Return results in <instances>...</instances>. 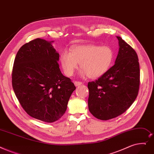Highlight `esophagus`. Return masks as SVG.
Wrapping results in <instances>:
<instances>
[{
	"instance_id": "1",
	"label": "esophagus",
	"mask_w": 154,
	"mask_h": 154,
	"mask_svg": "<svg viewBox=\"0 0 154 154\" xmlns=\"http://www.w3.org/2000/svg\"><path fill=\"white\" fill-rule=\"evenodd\" d=\"M74 84L75 86H79V85H81L83 84L82 82H79V81H75L74 82Z\"/></svg>"
}]
</instances>
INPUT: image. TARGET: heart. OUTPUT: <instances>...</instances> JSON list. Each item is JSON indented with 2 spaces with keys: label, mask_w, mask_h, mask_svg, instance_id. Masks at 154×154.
<instances>
[{
  "label": "heart",
  "mask_w": 154,
  "mask_h": 154,
  "mask_svg": "<svg viewBox=\"0 0 154 154\" xmlns=\"http://www.w3.org/2000/svg\"><path fill=\"white\" fill-rule=\"evenodd\" d=\"M113 59L114 51L109 46L88 45L75 46L71 53L63 51L60 62L66 75L72 76L80 63L82 77L96 79L109 69Z\"/></svg>",
  "instance_id": "obj_1"
}]
</instances>
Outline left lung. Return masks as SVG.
Segmentation results:
<instances>
[{
  "mask_svg": "<svg viewBox=\"0 0 154 154\" xmlns=\"http://www.w3.org/2000/svg\"><path fill=\"white\" fill-rule=\"evenodd\" d=\"M116 38L119 51L115 65L96 81L88 83L89 110L101 120L123 114L135 101L139 90L137 53L121 37Z\"/></svg>",
  "mask_w": 154,
  "mask_h": 154,
  "instance_id": "8db88e82",
  "label": "left lung"
}]
</instances>
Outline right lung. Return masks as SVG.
I'll return each mask as SVG.
<instances>
[{
    "mask_svg": "<svg viewBox=\"0 0 154 154\" xmlns=\"http://www.w3.org/2000/svg\"><path fill=\"white\" fill-rule=\"evenodd\" d=\"M53 42L37 38L22 46L12 73V88L23 108L30 116L46 123L64 115L76 89L59 68V53Z\"/></svg>",
    "mask_w": 154,
    "mask_h": 154,
    "instance_id": "right-lung-1",
    "label": "right lung"
}]
</instances>
